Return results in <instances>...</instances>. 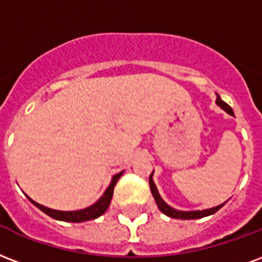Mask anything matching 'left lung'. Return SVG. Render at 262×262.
Segmentation results:
<instances>
[{
    "mask_svg": "<svg viewBox=\"0 0 262 262\" xmlns=\"http://www.w3.org/2000/svg\"><path fill=\"white\" fill-rule=\"evenodd\" d=\"M215 104L220 105L221 108L224 110L225 113H228L229 115H233V111L232 108L229 107L225 101L220 99V96L217 95V99H215ZM154 173V171H152ZM152 173L149 176V188H151V192H152V196L155 199V202L158 205V209L162 211L163 214H166L167 217H171V219H181V220H195V219H202V217H206V215H210V214H214L215 211L220 210L221 207L224 206V203H221L219 206L215 207H211V209H206V210H193V211H181V210H176L173 209L171 206H169L165 201H163L159 192H158L157 189V185L154 183L152 180Z\"/></svg>",
    "mask_w": 262,
    "mask_h": 262,
    "instance_id": "1",
    "label": "left lung"
}]
</instances>
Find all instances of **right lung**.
<instances>
[{
  "mask_svg": "<svg viewBox=\"0 0 262 262\" xmlns=\"http://www.w3.org/2000/svg\"><path fill=\"white\" fill-rule=\"evenodd\" d=\"M123 171L118 173L113 177L111 183H110L108 188L105 189V192L101 195L99 201L96 203H93L92 206L86 207V209H82V210H74V211H61V210H53V209H49L47 206H42L39 203L34 202L31 198H29L30 202L35 205V206L42 210L45 214H48L49 217L55 220H60V221H67V223H82V221H89V220H95L97 217H100L101 214H104L107 209L110 206V202L113 199V193H114V187L117 184V181L119 180V177L122 176Z\"/></svg>",
  "mask_w": 262,
  "mask_h": 262,
  "instance_id": "obj_1",
  "label": "right lung"
}]
</instances>
